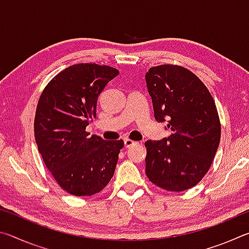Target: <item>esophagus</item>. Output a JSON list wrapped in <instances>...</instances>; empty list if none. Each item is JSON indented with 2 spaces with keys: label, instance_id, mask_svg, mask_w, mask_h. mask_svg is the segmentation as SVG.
Returning a JSON list of instances; mask_svg holds the SVG:
<instances>
[{
  "label": "esophagus",
  "instance_id": "obj_1",
  "mask_svg": "<svg viewBox=\"0 0 249 249\" xmlns=\"http://www.w3.org/2000/svg\"><path fill=\"white\" fill-rule=\"evenodd\" d=\"M134 144H136V142L129 140V138H125V140H124V145H125L126 148H128V147L133 146Z\"/></svg>",
  "mask_w": 249,
  "mask_h": 249
}]
</instances>
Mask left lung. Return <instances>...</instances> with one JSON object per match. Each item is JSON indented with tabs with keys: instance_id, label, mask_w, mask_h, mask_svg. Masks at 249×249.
I'll return each mask as SVG.
<instances>
[{
	"instance_id": "8db88e82",
	"label": "left lung",
	"mask_w": 249,
	"mask_h": 249,
	"mask_svg": "<svg viewBox=\"0 0 249 249\" xmlns=\"http://www.w3.org/2000/svg\"><path fill=\"white\" fill-rule=\"evenodd\" d=\"M146 82L155 119L166 121L171 129L169 137L145 142L146 176L163 190H188L209 171L220 145L215 102L204 83L184 67H151Z\"/></svg>"
}]
</instances>
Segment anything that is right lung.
<instances>
[{
	"instance_id": "1",
	"label": "right lung",
	"mask_w": 249,
	"mask_h": 249,
	"mask_svg": "<svg viewBox=\"0 0 249 249\" xmlns=\"http://www.w3.org/2000/svg\"><path fill=\"white\" fill-rule=\"evenodd\" d=\"M119 73L109 66L72 65L40 94L34 121L36 144L53 179L72 196H94L114 175L124 142L90 137L86 128L96 116L99 94Z\"/></svg>"
}]
</instances>
